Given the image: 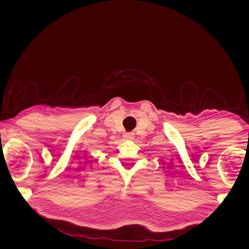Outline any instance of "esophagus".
<instances>
[{
  "label": "esophagus",
  "instance_id": "obj_1",
  "mask_svg": "<svg viewBox=\"0 0 249 249\" xmlns=\"http://www.w3.org/2000/svg\"><path fill=\"white\" fill-rule=\"evenodd\" d=\"M124 138H126V140H133V138H134V133H125L124 134Z\"/></svg>",
  "mask_w": 249,
  "mask_h": 249
}]
</instances>
